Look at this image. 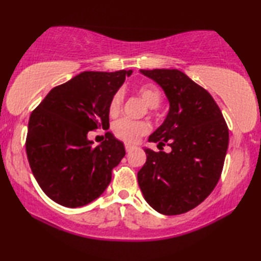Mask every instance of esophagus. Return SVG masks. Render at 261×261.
Segmentation results:
<instances>
[{
  "label": "esophagus",
  "instance_id": "obj_1",
  "mask_svg": "<svg viewBox=\"0 0 261 261\" xmlns=\"http://www.w3.org/2000/svg\"><path fill=\"white\" fill-rule=\"evenodd\" d=\"M135 149V146L134 145H130V144H125V150H126V152H130V151H132V150Z\"/></svg>",
  "mask_w": 261,
  "mask_h": 261
}]
</instances>
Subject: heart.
Instances as JSON below:
<instances>
[{
  "label": "heart",
  "instance_id": "b5f03b06",
  "mask_svg": "<svg viewBox=\"0 0 261 261\" xmlns=\"http://www.w3.org/2000/svg\"><path fill=\"white\" fill-rule=\"evenodd\" d=\"M137 94L141 97L146 106L150 109L159 108L162 101L161 92L152 85H142L137 89ZM123 102V94L117 92L113 95L109 105V112L111 116L117 115L120 111ZM149 132V125L144 122H132L130 119L122 118L113 124V134L116 137L122 139L125 143H136L142 136Z\"/></svg>",
  "mask_w": 261,
  "mask_h": 261
}]
</instances>
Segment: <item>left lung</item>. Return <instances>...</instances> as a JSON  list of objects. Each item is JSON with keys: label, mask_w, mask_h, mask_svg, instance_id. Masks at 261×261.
Masks as SVG:
<instances>
[{"label": "left lung", "mask_w": 261, "mask_h": 261, "mask_svg": "<svg viewBox=\"0 0 261 261\" xmlns=\"http://www.w3.org/2000/svg\"><path fill=\"white\" fill-rule=\"evenodd\" d=\"M159 84L169 112L149 142L168 144L170 152L145 148L138 171L146 202L161 214L177 215L195 208L218 185L228 149V127L208 91L178 69H141Z\"/></svg>", "instance_id": "left-lung-1"}]
</instances>
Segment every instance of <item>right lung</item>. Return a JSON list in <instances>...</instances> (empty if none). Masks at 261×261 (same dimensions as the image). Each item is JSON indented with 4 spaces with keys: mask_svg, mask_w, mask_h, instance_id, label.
<instances>
[{
    "mask_svg": "<svg viewBox=\"0 0 261 261\" xmlns=\"http://www.w3.org/2000/svg\"><path fill=\"white\" fill-rule=\"evenodd\" d=\"M132 71L83 72L54 87L32 112L25 151L43 193L68 208L98 199L125 148L111 132L93 146L89 132L108 130L109 105Z\"/></svg>",
    "mask_w": 261,
    "mask_h": 261,
    "instance_id": "right-lung-1",
    "label": "right lung"
}]
</instances>
